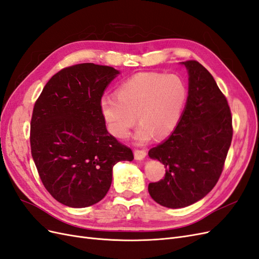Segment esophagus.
Here are the masks:
<instances>
[{
	"label": "esophagus",
	"instance_id": "obj_1",
	"mask_svg": "<svg viewBox=\"0 0 259 259\" xmlns=\"http://www.w3.org/2000/svg\"><path fill=\"white\" fill-rule=\"evenodd\" d=\"M146 155H147V151L145 149H136L134 151V156L136 160H143L146 158Z\"/></svg>",
	"mask_w": 259,
	"mask_h": 259
}]
</instances>
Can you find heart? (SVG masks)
I'll list each match as a JSON object with an SVG mask.
<instances>
[{
	"label": "heart",
	"instance_id": "b5f03b06",
	"mask_svg": "<svg viewBox=\"0 0 259 259\" xmlns=\"http://www.w3.org/2000/svg\"><path fill=\"white\" fill-rule=\"evenodd\" d=\"M188 97L185 81L177 74L143 72L133 75L115 91V96L100 100V112L109 132L126 138L136 124L142 125L136 139L145 143L152 136L164 138L182 117Z\"/></svg>",
	"mask_w": 259,
	"mask_h": 259
}]
</instances>
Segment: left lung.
I'll return each mask as SVG.
<instances>
[{
	"instance_id": "obj_1",
	"label": "left lung",
	"mask_w": 259,
	"mask_h": 259,
	"mask_svg": "<svg viewBox=\"0 0 259 259\" xmlns=\"http://www.w3.org/2000/svg\"><path fill=\"white\" fill-rule=\"evenodd\" d=\"M183 65L189 73L184 113L170 136L148 153L165 166L163 179L149 184V194L169 208L189 206L213 189L233 134L228 101L214 77L197 60Z\"/></svg>"
}]
</instances>
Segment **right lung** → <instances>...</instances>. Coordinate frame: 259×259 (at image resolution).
<instances>
[{
  "label": "right lung",
  "instance_id": "right-lung-1",
  "mask_svg": "<svg viewBox=\"0 0 259 259\" xmlns=\"http://www.w3.org/2000/svg\"><path fill=\"white\" fill-rule=\"evenodd\" d=\"M119 73L91 62L70 66L52 76L35 101L31 154L45 189L61 204H96L111 186L114 164L134 159L100 112L104 92Z\"/></svg>",
  "mask_w": 259,
  "mask_h": 259
}]
</instances>
